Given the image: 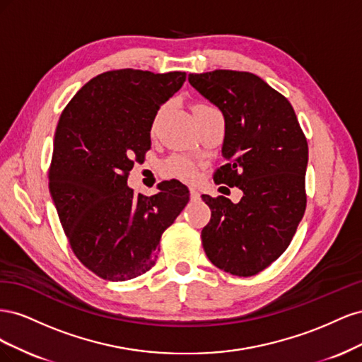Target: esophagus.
<instances>
[{
    "mask_svg": "<svg viewBox=\"0 0 362 362\" xmlns=\"http://www.w3.org/2000/svg\"><path fill=\"white\" fill-rule=\"evenodd\" d=\"M190 199L194 201V202L199 201L201 199V193L196 190V189H190Z\"/></svg>",
    "mask_w": 362,
    "mask_h": 362,
    "instance_id": "esophagus-1",
    "label": "esophagus"
}]
</instances>
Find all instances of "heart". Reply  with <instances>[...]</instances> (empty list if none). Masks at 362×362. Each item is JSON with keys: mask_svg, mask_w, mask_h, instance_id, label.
Masks as SVG:
<instances>
[{"mask_svg": "<svg viewBox=\"0 0 362 362\" xmlns=\"http://www.w3.org/2000/svg\"><path fill=\"white\" fill-rule=\"evenodd\" d=\"M202 108H211L210 105L199 104L194 107L196 110H202ZM161 173L168 178H177L181 181H193L198 173V166L196 163L184 156H172L161 164Z\"/></svg>", "mask_w": 362, "mask_h": 362, "instance_id": "heart-1", "label": "heart"}]
</instances>
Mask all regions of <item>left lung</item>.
<instances>
[{
  "label": "left lung",
  "mask_w": 362,
  "mask_h": 362,
  "mask_svg": "<svg viewBox=\"0 0 362 362\" xmlns=\"http://www.w3.org/2000/svg\"><path fill=\"white\" fill-rule=\"evenodd\" d=\"M189 81L225 117L228 163L213 180L243 192L238 204L202 196L211 210L202 246L216 267L254 276L284 254L302 221L308 144L287 98L255 74L216 69Z\"/></svg>",
  "instance_id": "obj_1"
}]
</instances>
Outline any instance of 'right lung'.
<instances>
[{"label":"right lung","mask_w":362,"mask_h":362,"mask_svg":"<svg viewBox=\"0 0 362 362\" xmlns=\"http://www.w3.org/2000/svg\"><path fill=\"white\" fill-rule=\"evenodd\" d=\"M185 72L116 69L96 75L64 107L54 137L49 192L75 257L96 276L128 281L156 264L163 233L189 202L177 180L152 196L127 185L151 149L160 107Z\"/></svg>","instance_id":"obj_1"}]
</instances>
